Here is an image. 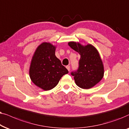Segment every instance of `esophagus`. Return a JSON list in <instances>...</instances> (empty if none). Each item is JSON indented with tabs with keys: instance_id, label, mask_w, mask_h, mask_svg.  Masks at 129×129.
<instances>
[{
	"instance_id": "1",
	"label": "esophagus",
	"mask_w": 129,
	"mask_h": 129,
	"mask_svg": "<svg viewBox=\"0 0 129 129\" xmlns=\"http://www.w3.org/2000/svg\"><path fill=\"white\" fill-rule=\"evenodd\" d=\"M66 68H67V69L68 71H70V66H66Z\"/></svg>"
}]
</instances>
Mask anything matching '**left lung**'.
<instances>
[{
    "instance_id": "1",
    "label": "left lung",
    "mask_w": 129,
    "mask_h": 129,
    "mask_svg": "<svg viewBox=\"0 0 129 129\" xmlns=\"http://www.w3.org/2000/svg\"><path fill=\"white\" fill-rule=\"evenodd\" d=\"M68 45L81 55L78 69L71 73L75 83L81 88H91L100 81L104 75L103 65L99 52L91 45L83 47L74 42Z\"/></svg>"
}]
</instances>
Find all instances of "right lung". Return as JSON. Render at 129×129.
<instances>
[{"mask_svg":"<svg viewBox=\"0 0 129 129\" xmlns=\"http://www.w3.org/2000/svg\"><path fill=\"white\" fill-rule=\"evenodd\" d=\"M55 47L44 42L37 48L29 70L32 81L43 90L54 88L63 75L68 73L61 61L56 57Z\"/></svg>","mask_w":129,"mask_h":129,"instance_id":"1","label":"right lung"}]
</instances>
